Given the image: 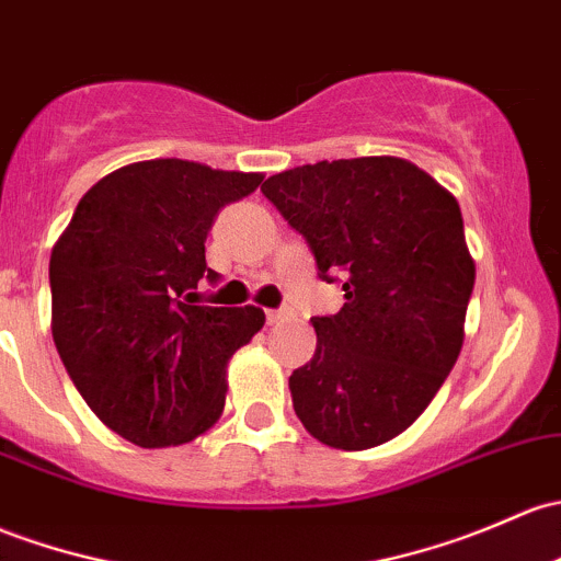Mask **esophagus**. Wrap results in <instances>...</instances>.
I'll return each instance as SVG.
<instances>
[{"label":"esophagus","instance_id":"obj_1","mask_svg":"<svg viewBox=\"0 0 561 561\" xmlns=\"http://www.w3.org/2000/svg\"><path fill=\"white\" fill-rule=\"evenodd\" d=\"M293 311L287 309V306H279V309H268L265 311V320H268V325H276V322H282V320H287V317H290Z\"/></svg>","mask_w":561,"mask_h":561}]
</instances>
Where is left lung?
<instances>
[{
    "label": "left lung",
    "mask_w": 561,
    "mask_h": 561,
    "mask_svg": "<svg viewBox=\"0 0 561 561\" xmlns=\"http://www.w3.org/2000/svg\"><path fill=\"white\" fill-rule=\"evenodd\" d=\"M261 191L304 236L320 279L344 290L339 314L311 317L317 350L293 370V409L333 449L387 444L427 409L462 350L476 265L457 198L389 156L309 163Z\"/></svg>",
    "instance_id": "8db88e82"
}]
</instances>
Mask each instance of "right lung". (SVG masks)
I'll return each instance as SVG.
<instances>
[{
	"label": "right lung",
	"instance_id": "right-lung-1",
	"mask_svg": "<svg viewBox=\"0 0 561 561\" xmlns=\"http://www.w3.org/2000/svg\"><path fill=\"white\" fill-rule=\"evenodd\" d=\"M263 174L180 158L123 167L75 209L50 255L53 341L93 414L141 449L187 444L226 405V365L263 328L255 306L198 304L206 236Z\"/></svg>",
	"mask_w": 561,
	"mask_h": 561
}]
</instances>
